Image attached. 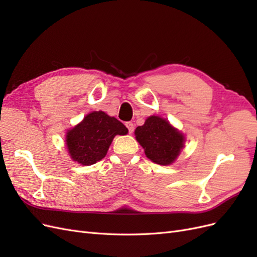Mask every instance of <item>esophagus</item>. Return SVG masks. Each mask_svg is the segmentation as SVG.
<instances>
[{
  "label": "esophagus",
  "instance_id": "obj_1",
  "mask_svg": "<svg viewBox=\"0 0 257 257\" xmlns=\"http://www.w3.org/2000/svg\"><path fill=\"white\" fill-rule=\"evenodd\" d=\"M125 125H126V127H127V130H128V133H130V134L133 133V132H134V124L132 123V122H126Z\"/></svg>",
  "mask_w": 257,
  "mask_h": 257
}]
</instances>
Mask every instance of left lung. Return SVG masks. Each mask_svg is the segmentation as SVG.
<instances>
[{"label":"left lung","instance_id":"obj_1","mask_svg":"<svg viewBox=\"0 0 257 257\" xmlns=\"http://www.w3.org/2000/svg\"><path fill=\"white\" fill-rule=\"evenodd\" d=\"M136 141L144 148L146 157L160 165H170L184 147V135L166 119L158 115L147 118L135 130Z\"/></svg>","mask_w":257,"mask_h":257}]
</instances>
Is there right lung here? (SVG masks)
Returning <instances> with one entry per match:
<instances>
[{
  "label": "right lung",
  "mask_w": 257,
  "mask_h": 257,
  "mask_svg": "<svg viewBox=\"0 0 257 257\" xmlns=\"http://www.w3.org/2000/svg\"><path fill=\"white\" fill-rule=\"evenodd\" d=\"M128 130L104 111H93L66 133V146L73 161L93 165L105 158L115 135H126Z\"/></svg>",
  "instance_id": "obj_1"
}]
</instances>
